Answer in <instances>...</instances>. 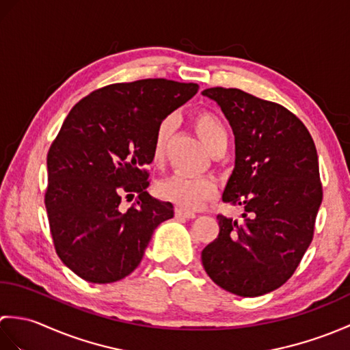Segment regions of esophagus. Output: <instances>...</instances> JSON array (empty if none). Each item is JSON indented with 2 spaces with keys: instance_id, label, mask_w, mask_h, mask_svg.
Segmentation results:
<instances>
[{
  "instance_id": "34e87169",
  "label": "esophagus",
  "mask_w": 350,
  "mask_h": 350,
  "mask_svg": "<svg viewBox=\"0 0 350 350\" xmlns=\"http://www.w3.org/2000/svg\"><path fill=\"white\" fill-rule=\"evenodd\" d=\"M174 215H176V218H183V219H194L196 218V213L182 211V209H176Z\"/></svg>"
}]
</instances>
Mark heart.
<instances>
[{
  "mask_svg": "<svg viewBox=\"0 0 350 350\" xmlns=\"http://www.w3.org/2000/svg\"><path fill=\"white\" fill-rule=\"evenodd\" d=\"M196 132L213 153L227 146V131L221 118L209 109H200L192 117ZM174 129V118L165 117L158 124L152 141V161L159 163L165 154L168 139ZM156 194L163 202L173 203L182 211H197L217 196V183L211 177H189L173 174L156 185Z\"/></svg>",
  "mask_w": 350,
  "mask_h": 350,
  "instance_id": "obj_1",
  "label": "heart"
}]
</instances>
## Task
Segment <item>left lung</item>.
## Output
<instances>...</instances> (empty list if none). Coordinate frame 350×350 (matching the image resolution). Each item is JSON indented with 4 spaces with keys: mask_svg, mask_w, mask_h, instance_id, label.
I'll use <instances>...</instances> for the list:
<instances>
[{
    "mask_svg": "<svg viewBox=\"0 0 350 350\" xmlns=\"http://www.w3.org/2000/svg\"><path fill=\"white\" fill-rule=\"evenodd\" d=\"M232 126L236 162L222 200L243 221L218 215L219 234L202 252L204 271L230 293L260 296L292 277L313 241L323 191L314 141L292 111L239 88L212 87Z\"/></svg>",
    "mask_w": 350,
    "mask_h": 350,
    "instance_id": "1",
    "label": "left lung"
}]
</instances>
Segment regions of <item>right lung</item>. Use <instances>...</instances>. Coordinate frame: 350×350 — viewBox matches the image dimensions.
Returning <instances> with one entry per match:
<instances>
[{
	"label": "right lung",
	"instance_id": "1",
	"mask_svg": "<svg viewBox=\"0 0 350 350\" xmlns=\"http://www.w3.org/2000/svg\"><path fill=\"white\" fill-rule=\"evenodd\" d=\"M197 92L194 83L147 78L98 88L70 109L48 152L44 206L57 256L78 277L124 278L153 230L173 218V204L146 192V165L158 124ZM133 193L123 211L121 198Z\"/></svg>",
	"mask_w": 350,
	"mask_h": 350
}]
</instances>
